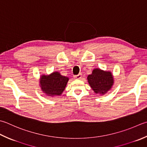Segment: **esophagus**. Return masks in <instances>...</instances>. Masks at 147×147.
<instances>
[{"label": "esophagus", "mask_w": 147, "mask_h": 147, "mask_svg": "<svg viewBox=\"0 0 147 147\" xmlns=\"http://www.w3.org/2000/svg\"><path fill=\"white\" fill-rule=\"evenodd\" d=\"M82 74H78V75L74 76V78L76 79V80H80V79H81V78H82Z\"/></svg>", "instance_id": "esophagus-1"}]
</instances>
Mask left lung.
<instances>
[{"label":"left lung","instance_id":"obj_1","mask_svg":"<svg viewBox=\"0 0 147 147\" xmlns=\"http://www.w3.org/2000/svg\"><path fill=\"white\" fill-rule=\"evenodd\" d=\"M87 81L94 93L101 96L110 91L114 84L113 76L111 72L99 68L94 69L92 74L87 76Z\"/></svg>","mask_w":147,"mask_h":147}]
</instances>
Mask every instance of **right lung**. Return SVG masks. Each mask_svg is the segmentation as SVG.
<instances>
[{
    "mask_svg": "<svg viewBox=\"0 0 147 147\" xmlns=\"http://www.w3.org/2000/svg\"><path fill=\"white\" fill-rule=\"evenodd\" d=\"M67 76H62L58 71L50 74H42L39 78V87L45 95L49 97L61 96L69 81Z\"/></svg>",
    "mask_w": 147,
    "mask_h": 147,
    "instance_id": "add662e5",
    "label": "right lung"
}]
</instances>
